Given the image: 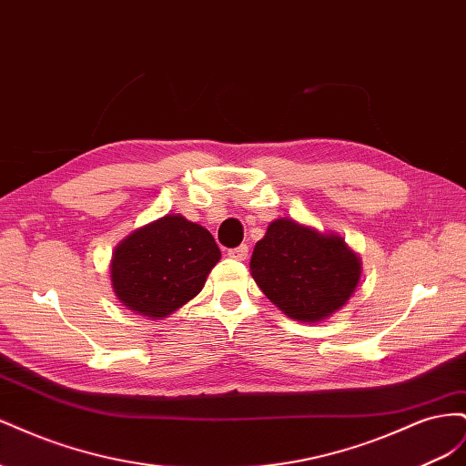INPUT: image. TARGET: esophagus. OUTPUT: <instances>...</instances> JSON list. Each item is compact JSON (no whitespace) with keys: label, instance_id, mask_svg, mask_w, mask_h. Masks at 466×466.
Masks as SVG:
<instances>
[{"label":"esophagus","instance_id":"34e87169","mask_svg":"<svg viewBox=\"0 0 466 466\" xmlns=\"http://www.w3.org/2000/svg\"><path fill=\"white\" fill-rule=\"evenodd\" d=\"M228 255H229V258H233V260H247V257H248V247H247V245H241V247L229 248Z\"/></svg>","mask_w":466,"mask_h":466}]
</instances>
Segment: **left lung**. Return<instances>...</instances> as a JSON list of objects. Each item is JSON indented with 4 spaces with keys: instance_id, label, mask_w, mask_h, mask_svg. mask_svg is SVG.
Wrapping results in <instances>:
<instances>
[{
    "instance_id": "1",
    "label": "left lung",
    "mask_w": 466,
    "mask_h": 466,
    "mask_svg": "<svg viewBox=\"0 0 466 466\" xmlns=\"http://www.w3.org/2000/svg\"><path fill=\"white\" fill-rule=\"evenodd\" d=\"M250 276L289 319L320 322L354 295L361 258L338 233L278 218L252 250Z\"/></svg>"
}]
</instances>
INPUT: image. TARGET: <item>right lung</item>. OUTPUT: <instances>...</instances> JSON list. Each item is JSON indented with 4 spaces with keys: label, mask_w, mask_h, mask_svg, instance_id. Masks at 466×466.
Segmentation results:
<instances>
[{
    "label": "right lung",
    "mask_w": 466,
    "mask_h": 466,
    "mask_svg": "<svg viewBox=\"0 0 466 466\" xmlns=\"http://www.w3.org/2000/svg\"><path fill=\"white\" fill-rule=\"evenodd\" d=\"M221 258L214 237L180 214H167L122 238L110 281L130 311L163 320L198 295Z\"/></svg>",
    "instance_id": "right-lung-1"
}]
</instances>
